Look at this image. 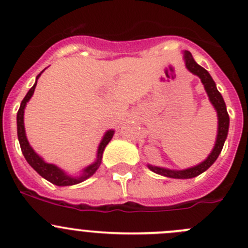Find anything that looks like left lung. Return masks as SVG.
Segmentation results:
<instances>
[{"mask_svg":"<svg viewBox=\"0 0 248 248\" xmlns=\"http://www.w3.org/2000/svg\"><path fill=\"white\" fill-rule=\"evenodd\" d=\"M184 59H185V64H186V68L188 69L191 73H193L194 76L201 78L202 85H204V89L206 91L207 96H209L210 102L214 106V108L217 111V117H218V128H217V138L216 142H215V146L212 149L211 154L207 156V158L205 161H202V163H199L198 166H194L192 168L184 169V170H171V169L167 168H161V167H154L147 164L150 170H152L156 174L163 175L167 177H172V179H192V177H196L198 175H201L202 172L210 168L212 164L215 163V161L217 159V157L221 154L222 149H223L224 141H226L227 136H228V129H229V115L227 111L226 103L223 101V97L219 93L218 90H217L216 84H215L214 79L209 74V72L205 68H202V66H199L196 61H194L193 56L189 51L184 52Z\"/></svg>","mask_w":248,"mask_h":248,"instance_id":"8db88e82","label":"left lung"}]
</instances>
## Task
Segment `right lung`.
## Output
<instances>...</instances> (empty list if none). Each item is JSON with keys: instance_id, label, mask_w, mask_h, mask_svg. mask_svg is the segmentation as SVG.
<instances>
[{"instance_id": "1", "label": "right lung", "mask_w": 248, "mask_h": 248, "mask_svg": "<svg viewBox=\"0 0 248 248\" xmlns=\"http://www.w3.org/2000/svg\"><path fill=\"white\" fill-rule=\"evenodd\" d=\"M43 73V71L38 74L36 78V82H34L33 86L29 90V92L26 93L25 98L22 99L21 104H20V108L17 110L16 115V124H17V139H19L20 147H21L22 155H24L25 159L27 161V163L32 167L42 177L50 181L51 184L56 185V186H72V185L80 184V182L85 181L86 179H89L90 176L94 174L97 171V169L99 168L102 162V156H103V151L106 149V146L108 145V142L111 140L112 136H114V131L110 129V131H107L106 134H104L103 139L99 142L98 150H97V159L96 162H93L92 164H90L89 167L82 170V174L80 176H71V175L66 174L62 169H60L59 167H56L55 164L46 163L41 156L34 152V150L32 149L31 145H30L29 140L26 138V133H25V126H24V111L25 107H26V103L30 101V98L33 94L34 89H36L37 80L41 77V74Z\"/></svg>"}]
</instances>
